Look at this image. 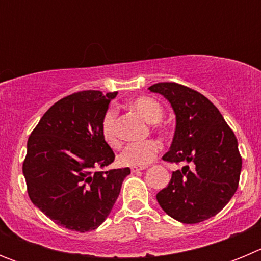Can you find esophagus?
<instances>
[{"label": "esophagus", "instance_id": "34e87169", "mask_svg": "<svg viewBox=\"0 0 261 261\" xmlns=\"http://www.w3.org/2000/svg\"><path fill=\"white\" fill-rule=\"evenodd\" d=\"M146 167H147V166H135V167L130 168V171H132V172H140V171H142V170H145Z\"/></svg>", "mask_w": 261, "mask_h": 261}]
</instances>
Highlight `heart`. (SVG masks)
Wrapping results in <instances>:
<instances>
[{
  "label": "heart",
  "mask_w": 261,
  "mask_h": 261,
  "mask_svg": "<svg viewBox=\"0 0 261 261\" xmlns=\"http://www.w3.org/2000/svg\"><path fill=\"white\" fill-rule=\"evenodd\" d=\"M130 107L141 115L147 123L153 124L155 129L161 128L159 121L163 117V107L155 99L150 96H138L130 102ZM116 116L115 108H108L105 112L100 121V133L102 137L111 147H119L120 140L116 132ZM161 150L155 140H145V141L133 142L124 147L119 155V162L124 166H147L156 156Z\"/></svg>",
  "instance_id": "b5f03b06"
}]
</instances>
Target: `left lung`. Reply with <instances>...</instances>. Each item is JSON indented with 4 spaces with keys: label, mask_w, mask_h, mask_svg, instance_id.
Segmentation results:
<instances>
[{
    "label": "left lung",
    "mask_w": 261,
    "mask_h": 261,
    "mask_svg": "<svg viewBox=\"0 0 261 261\" xmlns=\"http://www.w3.org/2000/svg\"><path fill=\"white\" fill-rule=\"evenodd\" d=\"M149 90L162 94L176 115L174 140L162 159L190 163L172 172L156 201L179 222H202L222 211L238 188L242 156L237 137L199 91L176 82H159Z\"/></svg>",
    "instance_id": "left-lung-1"
}]
</instances>
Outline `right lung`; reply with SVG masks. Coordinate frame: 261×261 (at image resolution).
Masks as SVG:
<instances>
[{
  "label": "right lung",
  "instance_id": "add662e5",
  "mask_svg": "<svg viewBox=\"0 0 261 261\" xmlns=\"http://www.w3.org/2000/svg\"><path fill=\"white\" fill-rule=\"evenodd\" d=\"M116 94L85 90L60 99L29 137L22 167L27 193L65 229L85 232L102 225L130 174L129 167L100 171L115 159L100 121Z\"/></svg>",
  "mask_w": 261,
  "mask_h": 261
}]
</instances>
